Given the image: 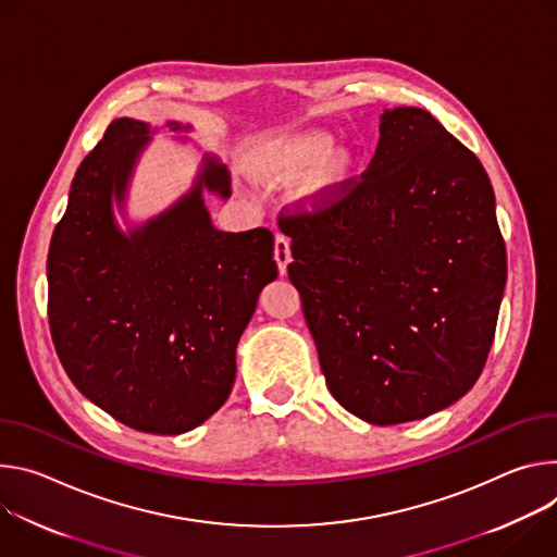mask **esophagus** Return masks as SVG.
Instances as JSON below:
<instances>
[{
    "label": "esophagus",
    "instance_id": "1",
    "mask_svg": "<svg viewBox=\"0 0 557 557\" xmlns=\"http://www.w3.org/2000/svg\"><path fill=\"white\" fill-rule=\"evenodd\" d=\"M274 261L278 265V272L285 274L287 272V265L292 261V250H289V238L285 234H276V240H274Z\"/></svg>",
    "mask_w": 557,
    "mask_h": 557
}]
</instances>
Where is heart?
<instances>
[{
  "instance_id": "b5f03b06",
  "label": "heart",
  "mask_w": 557,
  "mask_h": 557,
  "mask_svg": "<svg viewBox=\"0 0 557 557\" xmlns=\"http://www.w3.org/2000/svg\"><path fill=\"white\" fill-rule=\"evenodd\" d=\"M334 139L327 133H305L278 141L265 161V170L278 178H294L310 170L321 160L323 164L310 181V193L317 199H327L336 195L343 181L351 172V154L347 150H334Z\"/></svg>"
}]
</instances>
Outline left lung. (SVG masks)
<instances>
[{
    "label": "left lung",
    "mask_w": 557,
    "mask_h": 557,
    "mask_svg": "<svg viewBox=\"0 0 557 557\" xmlns=\"http://www.w3.org/2000/svg\"><path fill=\"white\" fill-rule=\"evenodd\" d=\"M278 227L325 383L347 411L400 424L475 385L507 250L482 163L441 121L385 110L369 168L327 199L283 208Z\"/></svg>",
    "instance_id": "obj_1"
}]
</instances>
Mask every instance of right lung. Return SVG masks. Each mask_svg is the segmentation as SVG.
I'll return each instance as SVG.
<instances>
[{
    "instance_id": "right-lung-1",
    "label": "right lung",
    "mask_w": 557,
    "mask_h": 557,
    "mask_svg": "<svg viewBox=\"0 0 557 557\" xmlns=\"http://www.w3.org/2000/svg\"><path fill=\"white\" fill-rule=\"evenodd\" d=\"M178 131L176 123H168ZM148 123L121 116L82 161L48 250V323L75 387L114 420L176 436L230 396L236 343L278 276L268 227L221 232L203 188L230 197L206 157L190 195L128 236L114 225Z\"/></svg>"
}]
</instances>
